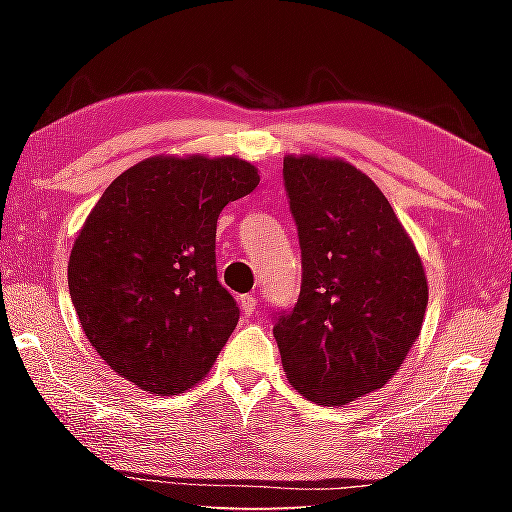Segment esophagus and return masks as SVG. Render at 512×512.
Listing matches in <instances>:
<instances>
[{"mask_svg": "<svg viewBox=\"0 0 512 512\" xmlns=\"http://www.w3.org/2000/svg\"><path fill=\"white\" fill-rule=\"evenodd\" d=\"M239 307H241V311H244L246 316L253 314V311L257 309V300H255V296H239Z\"/></svg>", "mask_w": 512, "mask_h": 512, "instance_id": "1", "label": "esophagus"}]
</instances>
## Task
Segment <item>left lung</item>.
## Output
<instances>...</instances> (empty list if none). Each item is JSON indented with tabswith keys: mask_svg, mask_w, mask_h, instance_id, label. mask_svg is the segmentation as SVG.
<instances>
[{
	"mask_svg": "<svg viewBox=\"0 0 512 512\" xmlns=\"http://www.w3.org/2000/svg\"><path fill=\"white\" fill-rule=\"evenodd\" d=\"M302 287L273 327L284 375L307 400L341 406L391 381L420 336L429 287L388 198L341 158L287 155Z\"/></svg>",
	"mask_w": 512,
	"mask_h": 512,
	"instance_id": "8db88e82",
	"label": "left lung"
}]
</instances>
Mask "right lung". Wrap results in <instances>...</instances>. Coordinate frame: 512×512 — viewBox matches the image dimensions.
Wrapping results in <instances>:
<instances>
[{
    "label": "right lung",
    "mask_w": 512,
    "mask_h": 512,
    "mask_svg": "<svg viewBox=\"0 0 512 512\" xmlns=\"http://www.w3.org/2000/svg\"><path fill=\"white\" fill-rule=\"evenodd\" d=\"M259 173L235 155H155L112 180L67 264L81 327L135 386L176 395L196 386L239 323L216 280V219Z\"/></svg>",
    "instance_id": "right-lung-1"
}]
</instances>
